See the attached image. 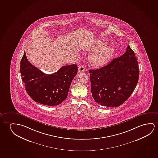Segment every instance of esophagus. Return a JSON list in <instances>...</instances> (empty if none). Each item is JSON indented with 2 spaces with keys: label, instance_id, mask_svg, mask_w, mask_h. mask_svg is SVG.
<instances>
[{
  "label": "esophagus",
  "instance_id": "1",
  "mask_svg": "<svg viewBox=\"0 0 158 158\" xmlns=\"http://www.w3.org/2000/svg\"><path fill=\"white\" fill-rule=\"evenodd\" d=\"M85 70H86V68H85V67L84 66H83V65L80 66L79 67V68H78V71H79V72H85Z\"/></svg>",
  "mask_w": 158,
  "mask_h": 158
}]
</instances>
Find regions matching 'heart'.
<instances>
[{
  "mask_svg": "<svg viewBox=\"0 0 158 158\" xmlns=\"http://www.w3.org/2000/svg\"><path fill=\"white\" fill-rule=\"evenodd\" d=\"M106 44L103 41H99L94 46L89 48L90 51H95L90 57V61L94 66H102L106 64L114 54V48L106 46Z\"/></svg>",
  "mask_w": 158,
  "mask_h": 158,
  "instance_id": "obj_1",
  "label": "heart"
}]
</instances>
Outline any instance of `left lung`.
<instances>
[{
  "label": "left lung",
  "instance_id": "left-lung-1",
  "mask_svg": "<svg viewBox=\"0 0 158 158\" xmlns=\"http://www.w3.org/2000/svg\"><path fill=\"white\" fill-rule=\"evenodd\" d=\"M134 52L128 46L126 53L105 66L89 69L92 96L99 105L117 107L133 94L139 78Z\"/></svg>",
  "mask_w": 158,
  "mask_h": 158
}]
</instances>
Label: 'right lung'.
<instances>
[{"label": "right lung", "mask_w": 158, "mask_h": 158, "mask_svg": "<svg viewBox=\"0 0 158 158\" xmlns=\"http://www.w3.org/2000/svg\"><path fill=\"white\" fill-rule=\"evenodd\" d=\"M21 76L26 91L37 103L56 106L67 98L73 78L78 72L77 64L62 66L52 74H47L28 61L25 52L21 61Z\"/></svg>", "instance_id": "obj_1"}]
</instances>
